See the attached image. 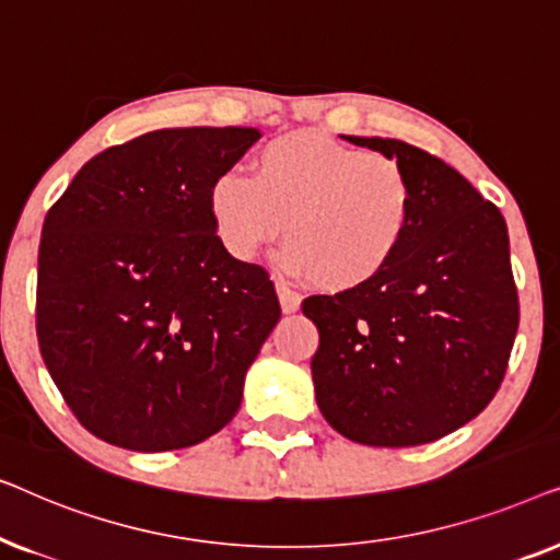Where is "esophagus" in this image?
Wrapping results in <instances>:
<instances>
[{
  "label": "esophagus",
  "instance_id": "esophagus-1",
  "mask_svg": "<svg viewBox=\"0 0 560 560\" xmlns=\"http://www.w3.org/2000/svg\"><path fill=\"white\" fill-rule=\"evenodd\" d=\"M275 288H278V298H280L282 313H295L298 308H301V295H298L295 290L288 285V282L278 280V282H275Z\"/></svg>",
  "mask_w": 560,
  "mask_h": 560
}]
</instances>
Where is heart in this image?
<instances>
[{"mask_svg": "<svg viewBox=\"0 0 560 560\" xmlns=\"http://www.w3.org/2000/svg\"><path fill=\"white\" fill-rule=\"evenodd\" d=\"M209 211L236 259H255L285 229L280 265L288 272L318 288L349 290L377 278L400 252L416 213V186L393 155L295 132L259 148L252 178L219 175Z\"/></svg>", "mask_w": 560, "mask_h": 560, "instance_id": "heart-1", "label": "heart"}]
</instances>
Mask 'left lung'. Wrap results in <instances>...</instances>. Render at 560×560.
Masks as SVG:
<instances>
[{
    "instance_id": "left-lung-1",
    "label": "left lung",
    "mask_w": 560,
    "mask_h": 560,
    "mask_svg": "<svg viewBox=\"0 0 560 560\" xmlns=\"http://www.w3.org/2000/svg\"><path fill=\"white\" fill-rule=\"evenodd\" d=\"M393 155L416 186L402 247L377 278L311 295L316 402L349 441L420 446L487 408L520 324L510 240L500 209L462 173L402 140L347 137Z\"/></svg>"
}]
</instances>
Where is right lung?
I'll return each instance as SVG.
<instances>
[{"label": "right lung", "instance_id": "right-lung-1", "mask_svg": "<svg viewBox=\"0 0 560 560\" xmlns=\"http://www.w3.org/2000/svg\"><path fill=\"white\" fill-rule=\"evenodd\" d=\"M257 140L255 127L155 129L91 158L50 206L37 341L96 439L186 448L240 410L280 303L265 267L221 244L209 190Z\"/></svg>", "mask_w": 560, "mask_h": 560}]
</instances>
